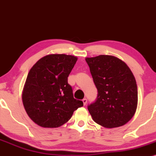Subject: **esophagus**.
<instances>
[{"instance_id":"esophagus-1","label":"esophagus","mask_w":156,"mask_h":156,"mask_svg":"<svg viewBox=\"0 0 156 156\" xmlns=\"http://www.w3.org/2000/svg\"><path fill=\"white\" fill-rule=\"evenodd\" d=\"M87 100L86 98H84V99H83V102L84 105H85L87 104Z\"/></svg>"}]
</instances>
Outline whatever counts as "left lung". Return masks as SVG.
Listing matches in <instances>:
<instances>
[{
	"mask_svg": "<svg viewBox=\"0 0 156 156\" xmlns=\"http://www.w3.org/2000/svg\"><path fill=\"white\" fill-rule=\"evenodd\" d=\"M98 90L87 106L95 122L113 128L125 125L136 113L138 89L132 71L125 62L111 55L85 58Z\"/></svg>",
	"mask_w": 156,
	"mask_h": 156,
	"instance_id": "left-lung-1",
	"label": "left lung"
}]
</instances>
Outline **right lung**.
Returning <instances> with one entry per match:
<instances>
[{
    "mask_svg": "<svg viewBox=\"0 0 156 156\" xmlns=\"http://www.w3.org/2000/svg\"><path fill=\"white\" fill-rule=\"evenodd\" d=\"M77 57L48 55L40 59L26 78L22 100L28 116L43 127H60L83 102L73 98L68 77Z\"/></svg>",
    "mask_w": 156,
    "mask_h": 156,
    "instance_id": "add662e5",
    "label": "right lung"
}]
</instances>
